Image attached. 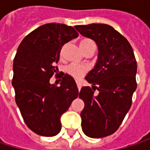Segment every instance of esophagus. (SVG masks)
Instances as JSON below:
<instances>
[{"mask_svg":"<svg viewBox=\"0 0 150 150\" xmlns=\"http://www.w3.org/2000/svg\"><path fill=\"white\" fill-rule=\"evenodd\" d=\"M76 84H77V88H78V89L80 90V89H81V81L76 80Z\"/></svg>","mask_w":150,"mask_h":150,"instance_id":"esophagus-1","label":"esophagus"}]
</instances>
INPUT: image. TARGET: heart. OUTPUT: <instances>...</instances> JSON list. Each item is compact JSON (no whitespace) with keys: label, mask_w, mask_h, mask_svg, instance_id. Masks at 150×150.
Segmentation results:
<instances>
[{"label":"heart","mask_w":150,"mask_h":150,"mask_svg":"<svg viewBox=\"0 0 150 150\" xmlns=\"http://www.w3.org/2000/svg\"><path fill=\"white\" fill-rule=\"evenodd\" d=\"M91 44H95L94 42L90 39H82L80 42V47L82 49V51H84L88 46ZM88 70V67L85 65H80V64H70L68 68H67V72L69 75L75 77V78H81V76H83L84 74L87 72Z\"/></svg>","instance_id":"1"}]
</instances>
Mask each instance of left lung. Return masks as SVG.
Segmentation results:
<instances>
[{
    "instance_id": "left-lung-1",
    "label": "left lung",
    "mask_w": 150,
    "mask_h": 150,
    "mask_svg": "<svg viewBox=\"0 0 150 150\" xmlns=\"http://www.w3.org/2000/svg\"><path fill=\"white\" fill-rule=\"evenodd\" d=\"M75 28L98 47L97 62L85 77L92 88L82 87L79 92L84 102L81 129L88 137L103 138L118 129L131 107L137 86L135 54L128 40L109 25L92 23Z\"/></svg>"
}]
</instances>
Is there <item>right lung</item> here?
I'll list each match as a JSON object with an SVG mask.
<instances>
[{
    "mask_svg": "<svg viewBox=\"0 0 150 150\" xmlns=\"http://www.w3.org/2000/svg\"><path fill=\"white\" fill-rule=\"evenodd\" d=\"M76 37L71 26L47 23L28 34L18 47L12 80L15 102L25 123L37 135L59 134L62 115L79 95L75 81L68 74H62L59 87L49 82L62 46Z\"/></svg>",
    "mask_w": 150,
    "mask_h": 150,
    "instance_id": "1",
    "label": "right lung"
}]
</instances>
